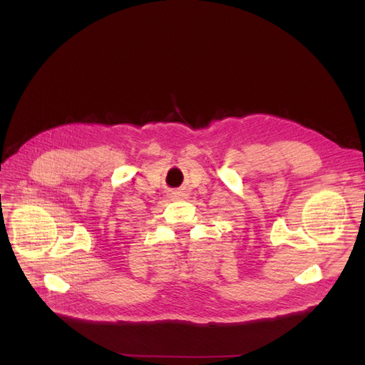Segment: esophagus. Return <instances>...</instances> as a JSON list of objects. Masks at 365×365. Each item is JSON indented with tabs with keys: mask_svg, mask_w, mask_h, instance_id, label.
Masks as SVG:
<instances>
[{
	"mask_svg": "<svg viewBox=\"0 0 365 365\" xmlns=\"http://www.w3.org/2000/svg\"><path fill=\"white\" fill-rule=\"evenodd\" d=\"M172 196L175 197V200H180L181 196H184V193H181V192H175V193H172Z\"/></svg>",
	"mask_w": 365,
	"mask_h": 365,
	"instance_id": "34e87169",
	"label": "esophagus"
}]
</instances>
